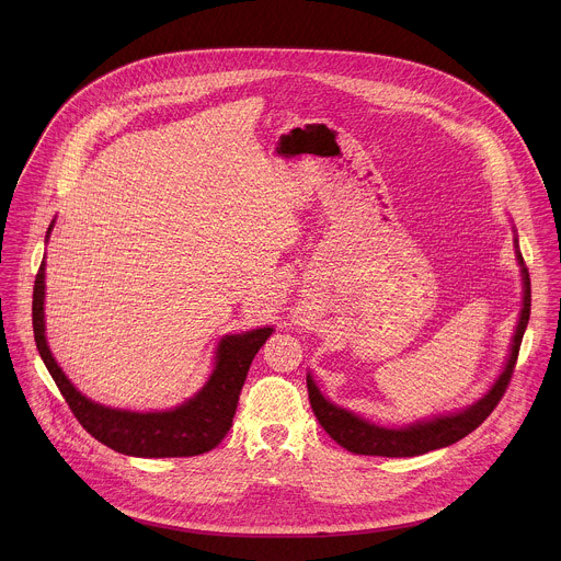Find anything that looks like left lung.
<instances>
[{"label":"left lung","instance_id":"obj_1","mask_svg":"<svg viewBox=\"0 0 561 561\" xmlns=\"http://www.w3.org/2000/svg\"><path fill=\"white\" fill-rule=\"evenodd\" d=\"M518 261H520L523 280H525L523 311H520V320L516 325L512 354H510V360L505 365V371L499 376V380L494 382V387L488 391L485 398H481L478 403H473L471 408H467L458 414L438 416V419H432V421H421V423L408 425L403 430H387V427L371 425V423L358 419L356 414L323 400V396L318 391L311 376H307V389H309L311 408H313L321 427L330 434V438H334L343 449H347L352 454H360V456L410 458V456H421V454L454 445L460 438L469 436L473 430H478L481 423L490 416V412L499 405V401L505 396V391L510 387V380H512V374H514V367H516V360H518L523 334H525L527 321L531 316V280H529V272H527L525 261H523L520 254H518Z\"/></svg>","mask_w":561,"mask_h":561}]
</instances>
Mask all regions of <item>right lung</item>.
Listing matches in <instances>:
<instances>
[{
    "instance_id": "obj_1",
    "label": "right lung",
    "mask_w": 561,
    "mask_h": 561,
    "mask_svg": "<svg viewBox=\"0 0 561 561\" xmlns=\"http://www.w3.org/2000/svg\"><path fill=\"white\" fill-rule=\"evenodd\" d=\"M32 298V325L38 354L81 427L110 449L138 458L201 456L220 445L233 425L250 363L272 334V328H256L222 339L218 345L216 371L205 389L183 405L168 412H121L85 400L56 365L45 341L43 321L45 263L38 267Z\"/></svg>"
}]
</instances>
